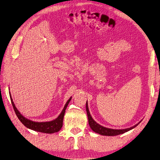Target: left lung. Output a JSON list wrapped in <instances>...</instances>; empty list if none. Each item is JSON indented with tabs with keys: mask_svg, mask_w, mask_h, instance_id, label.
Listing matches in <instances>:
<instances>
[{
	"mask_svg": "<svg viewBox=\"0 0 160 160\" xmlns=\"http://www.w3.org/2000/svg\"><path fill=\"white\" fill-rule=\"evenodd\" d=\"M86 112H87V116H88V123H89V126H90V128L94 132L99 133V134L102 135V136H118L120 134H122V133H123L127 132L128 131L132 130L133 128L136 127L139 124V123L141 122H140L138 123H137V124H136L135 126H133L131 128L122 129V130H116V129L108 128L104 127V126L98 124V123H96L94 120L93 118H92V116L90 115V113L89 112L88 106V102L87 101H86Z\"/></svg>",
	"mask_w": 160,
	"mask_h": 160,
	"instance_id": "1",
	"label": "left lung"
}]
</instances>
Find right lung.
<instances>
[{
	"mask_svg": "<svg viewBox=\"0 0 160 160\" xmlns=\"http://www.w3.org/2000/svg\"><path fill=\"white\" fill-rule=\"evenodd\" d=\"M10 98H11V103L12 104L14 110L15 112V114H16L17 116L18 117L20 121L23 123V125L25 126L27 128L30 129V130H32L36 132L46 133H53L55 132H57L61 130L62 127L63 119H64V116L65 114L66 109L72 99V97H70L69 100L66 103V104L63 108L62 111V112L60 113V114L58 116L57 118H56L55 120L50 121V122H34L30 120H28L20 114V112L18 110V109L14 104V102L12 100V98L11 95V92H10Z\"/></svg>",
	"mask_w": 160,
	"mask_h": 160,
	"instance_id": "obj_1",
	"label": "right lung"
}]
</instances>
